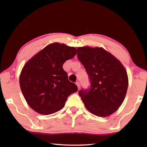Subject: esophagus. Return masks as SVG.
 <instances>
[{
    "label": "esophagus",
    "mask_w": 147,
    "mask_h": 147,
    "mask_svg": "<svg viewBox=\"0 0 147 147\" xmlns=\"http://www.w3.org/2000/svg\"><path fill=\"white\" fill-rule=\"evenodd\" d=\"M76 85H77L78 88V90H80V83H79L78 82H76Z\"/></svg>",
    "instance_id": "obj_1"
}]
</instances>
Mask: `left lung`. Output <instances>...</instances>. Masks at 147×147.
I'll return each instance as SVG.
<instances>
[{
    "label": "left lung",
    "instance_id": "1",
    "mask_svg": "<svg viewBox=\"0 0 147 147\" xmlns=\"http://www.w3.org/2000/svg\"><path fill=\"white\" fill-rule=\"evenodd\" d=\"M78 58L91 82L89 90L79 95L87 110L99 117H107L119 108L125 98L128 77L119 60L102 47H78Z\"/></svg>",
    "mask_w": 147,
    "mask_h": 147
}]
</instances>
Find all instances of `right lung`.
Returning a JSON list of instances; mask_svg holds the SVG:
<instances>
[{
	"instance_id": "add662e5",
	"label": "right lung",
	"mask_w": 147,
	"mask_h": 147,
	"mask_svg": "<svg viewBox=\"0 0 147 147\" xmlns=\"http://www.w3.org/2000/svg\"><path fill=\"white\" fill-rule=\"evenodd\" d=\"M76 54V49L55 42L46 46L24 64L20 85L27 104L40 114L49 115L64 107L78 87L68 80L64 62Z\"/></svg>"
}]
</instances>
